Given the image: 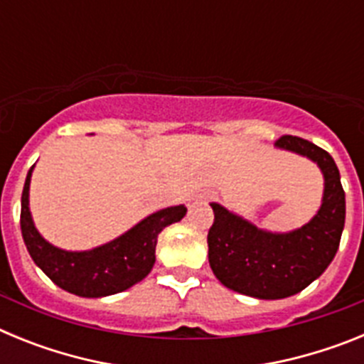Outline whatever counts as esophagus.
I'll return each instance as SVG.
<instances>
[{"label":"esophagus","mask_w":364,"mask_h":364,"mask_svg":"<svg viewBox=\"0 0 364 364\" xmlns=\"http://www.w3.org/2000/svg\"><path fill=\"white\" fill-rule=\"evenodd\" d=\"M200 198H204V200H211V198H213V193H210V191L202 193Z\"/></svg>","instance_id":"esophagus-1"}]
</instances>
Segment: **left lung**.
Here are the masks:
<instances>
[{
  "instance_id": "8db88e82",
  "label": "left lung",
  "mask_w": 364,
  "mask_h": 364,
  "mask_svg": "<svg viewBox=\"0 0 364 364\" xmlns=\"http://www.w3.org/2000/svg\"><path fill=\"white\" fill-rule=\"evenodd\" d=\"M275 146L314 160L323 171V204L308 224L290 233H272L211 202L215 220L208 233V255L215 277L230 290L257 299L290 297L321 277L336 257L345 228V189L332 156L291 134L279 138Z\"/></svg>"
}]
</instances>
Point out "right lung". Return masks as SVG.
Returning <instances> with one entry per match:
<instances>
[{
  "mask_svg": "<svg viewBox=\"0 0 364 364\" xmlns=\"http://www.w3.org/2000/svg\"><path fill=\"white\" fill-rule=\"evenodd\" d=\"M31 171L21 195V235L32 260L56 286L80 297L120 294L149 275L160 231L184 218V205H173L149 215L118 239L89 252H65L38 233L28 211Z\"/></svg>",
  "mask_w": 364,
  "mask_h": 364,
  "instance_id": "right-lung-1",
  "label": "right lung"
}]
</instances>
